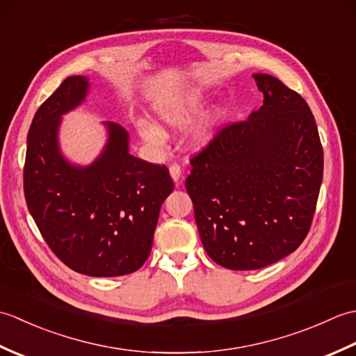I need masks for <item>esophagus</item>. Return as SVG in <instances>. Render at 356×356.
Returning a JSON list of instances; mask_svg holds the SVG:
<instances>
[{
    "instance_id": "1",
    "label": "esophagus",
    "mask_w": 356,
    "mask_h": 356,
    "mask_svg": "<svg viewBox=\"0 0 356 356\" xmlns=\"http://www.w3.org/2000/svg\"><path fill=\"white\" fill-rule=\"evenodd\" d=\"M170 174H171V179L174 180V184H176V186H179L180 177H182V170H180V165L179 163H172L170 166Z\"/></svg>"
}]
</instances>
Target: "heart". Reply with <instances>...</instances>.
Listing matches in <instances>:
<instances>
[{
	"instance_id": "b5f03b06",
	"label": "heart",
	"mask_w": 356,
	"mask_h": 356,
	"mask_svg": "<svg viewBox=\"0 0 356 356\" xmlns=\"http://www.w3.org/2000/svg\"><path fill=\"white\" fill-rule=\"evenodd\" d=\"M200 110L199 97L193 95H184L171 97L156 105L154 116L159 122L157 128L153 124H140L138 133L143 142L149 145H161L163 142L165 130H182L195 118ZM216 134V119L213 115H207L195 125L191 133V145L195 148H203L213 140Z\"/></svg>"
}]
</instances>
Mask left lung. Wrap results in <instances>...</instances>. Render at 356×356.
Instances as JSON below:
<instances>
[{
  "mask_svg": "<svg viewBox=\"0 0 356 356\" xmlns=\"http://www.w3.org/2000/svg\"><path fill=\"white\" fill-rule=\"evenodd\" d=\"M252 78L263 104L191 159L186 191L203 248L232 270L260 269L297 249L311 228L323 147L306 101L270 74Z\"/></svg>",
  "mask_w": 356,
  "mask_h": 356,
  "instance_id": "8db88e82",
  "label": "left lung"
}]
</instances>
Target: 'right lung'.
I'll return each mask as SVG.
<instances>
[{"label":"right lung","mask_w":356,"mask_h":356,"mask_svg":"<svg viewBox=\"0 0 356 356\" xmlns=\"http://www.w3.org/2000/svg\"><path fill=\"white\" fill-rule=\"evenodd\" d=\"M90 82L70 76L40 108L27 134L24 195L58 259L90 277H119L148 259L163 200L174 190L166 166L130 154V136L104 122L107 142L90 165L59 147L63 116L86 101Z\"/></svg>","instance_id":"right-lung-1"}]
</instances>
